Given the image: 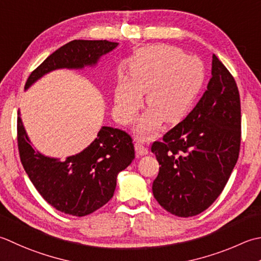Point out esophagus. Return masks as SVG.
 <instances>
[{"instance_id":"esophagus-1","label":"esophagus","mask_w":261,"mask_h":261,"mask_svg":"<svg viewBox=\"0 0 261 261\" xmlns=\"http://www.w3.org/2000/svg\"><path fill=\"white\" fill-rule=\"evenodd\" d=\"M135 149H136V152L138 155L140 156H144V155H147L148 154V148L145 147L144 145L141 144V142L137 141L135 144Z\"/></svg>"}]
</instances>
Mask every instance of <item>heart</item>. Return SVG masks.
I'll list each match as a JSON object with an SVG mask.
<instances>
[{
  "label": "heart",
  "mask_w": 261,
  "mask_h": 261,
  "mask_svg": "<svg viewBox=\"0 0 261 261\" xmlns=\"http://www.w3.org/2000/svg\"><path fill=\"white\" fill-rule=\"evenodd\" d=\"M130 80L122 78L114 90L113 113L122 124H130L142 104L149 107L136 126L140 138L154 136L162 122L176 124L192 109L205 83V66L195 55L170 45L141 48L129 64Z\"/></svg>",
  "instance_id": "b5f03b06"
}]
</instances>
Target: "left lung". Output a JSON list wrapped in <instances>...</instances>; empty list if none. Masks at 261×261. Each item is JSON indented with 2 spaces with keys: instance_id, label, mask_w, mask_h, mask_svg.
<instances>
[{
  "instance_id": "1",
  "label": "left lung",
  "mask_w": 261,
  "mask_h": 261,
  "mask_svg": "<svg viewBox=\"0 0 261 261\" xmlns=\"http://www.w3.org/2000/svg\"><path fill=\"white\" fill-rule=\"evenodd\" d=\"M241 144V104L236 80L213 55L207 90L185 120L155 141L160 163L152 193L178 217L196 216L221 195Z\"/></svg>"
}]
</instances>
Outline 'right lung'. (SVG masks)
I'll return each instance as SVG.
<instances>
[{"mask_svg": "<svg viewBox=\"0 0 261 261\" xmlns=\"http://www.w3.org/2000/svg\"><path fill=\"white\" fill-rule=\"evenodd\" d=\"M117 45L109 40H72L56 49L30 73L24 89L50 71L94 66ZM18 147L24 171L40 196L58 211L78 217L89 215L111 200L117 174L135 160L131 137L111 126H101L86 149L65 161L45 156L30 145L20 112Z\"/></svg>", "mask_w": 261, "mask_h": 261, "instance_id": "1", "label": "right lung"}]
</instances>
